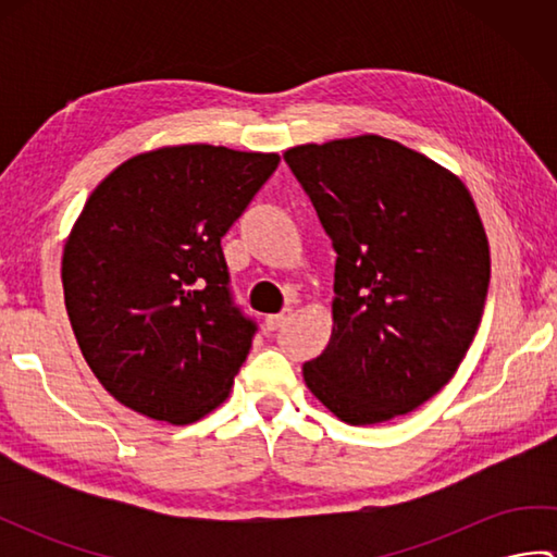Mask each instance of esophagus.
<instances>
[{"instance_id":"34e87169","label":"esophagus","mask_w":557,"mask_h":557,"mask_svg":"<svg viewBox=\"0 0 557 557\" xmlns=\"http://www.w3.org/2000/svg\"><path fill=\"white\" fill-rule=\"evenodd\" d=\"M289 318H292V311H289V309L282 311V313H275V315H268V318H265V327L270 330V333H275V330L285 327V325L289 323Z\"/></svg>"}]
</instances>
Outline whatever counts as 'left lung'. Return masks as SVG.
<instances>
[{"label": "left lung", "mask_w": 557, "mask_h": 557, "mask_svg": "<svg viewBox=\"0 0 557 557\" xmlns=\"http://www.w3.org/2000/svg\"><path fill=\"white\" fill-rule=\"evenodd\" d=\"M285 162L333 242V335L304 363L311 393L351 425L413 411L474 342L491 282L469 188L375 134L289 148Z\"/></svg>", "instance_id": "1"}]
</instances>
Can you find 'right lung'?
I'll list each match as a JSON object with an SVG mask.
<instances>
[{"mask_svg": "<svg viewBox=\"0 0 557 557\" xmlns=\"http://www.w3.org/2000/svg\"><path fill=\"white\" fill-rule=\"evenodd\" d=\"M277 164V152L168 146L88 196L64 244V304L83 359L124 407L184 425L230 397L256 323L232 301L220 239Z\"/></svg>", "mask_w": 557, "mask_h": 557, "instance_id": "1", "label": "right lung"}]
</instances>
